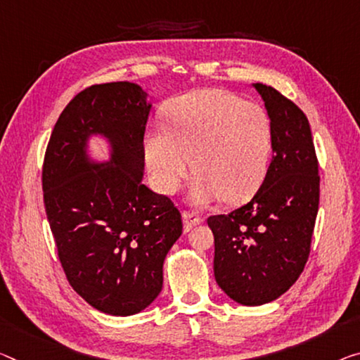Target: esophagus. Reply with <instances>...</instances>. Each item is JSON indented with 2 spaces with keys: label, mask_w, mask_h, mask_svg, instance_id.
Masks as SVG:
<instances>
[{
  "label": "esophagus",
  "mask_w": 360,
  "mask_h": 360,
  "mask_svg": "<svg viewBox=\"0 0 360 360\" xmlns=\"http://www.w3.org/2000/svg\"><path fill=\"white\" fill-rule=\"evenodd\" d=\"M181 217H184V224H185V230L188 231L191 229V226L199 225L202 222V217L195 211H184L181 214Z\"/></svg>",
  "instance_id": "34e87169"
}]
</instances>
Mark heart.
<instances>
[{"mask_svg":"<svg viewBox=\"0 0 360 360\" xmlns=\"http://www.w3.org/2000/svg\"><path fill=\"white\" fill-rule=\"evenodd\" d=\"M165 124L149 129L143 153L154 188L172 195L193 170L191 201L206 204L250 199L267 174L274 125L267 110L220 88L196 90L174 99Z\"/></svg>","mask_w":360,"mask_h":360,"instance_id":"obj_1","label":"heart"}]
</instances>
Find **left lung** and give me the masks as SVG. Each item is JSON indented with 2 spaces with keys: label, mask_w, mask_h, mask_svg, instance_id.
I'll return each mask as SVG.
<instances>
[{
  "label": "left lung",
  "mask_w": 360,
  "mask_h": 360,
  "mask_svg": "<svg viewBox=\"0 0 360 360\" xmlns=\"http://www.w3.org/2000/svg\"><path fill=\"white\" fill-rule=\"evenodd\" d=\"M254 88L272 119V162L250 202L207 219L215 281L243 306L274 301L300 278L320 198L319 161L306 114L275 88Z\"/></svg>",
  "instance_id": "8db88e82"
}]
</instances>
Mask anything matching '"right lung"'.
Returning <instances> with one entry per match:
<instances>
[{
    "label": "right lung",
    "instance_id": "obj_1",
    "mask_svg": "<svg viewBox=\"0 0 360 360\" xmlns=\"http://www.w3.org/2000/svg\"><path fill=\"white\" fill-rule=\"evenodd\" d=\"M130 82L93 85L65 106L43 162V199L69 283L98 311L134 315L162 290V265L181 235V215L167 196L143 184V136L151 104ZM101 134L108 163L87 158Z\"/></svg>",
    "mask_w": 360,
    "mask_h": 360
}]
</instances>
